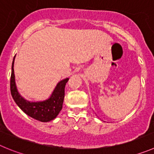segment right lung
Returning <instances> with one entry per match:
<instances>
[{"mask_svg": "<svg viewBox=\"0 0 154 154\" xmlns=\"http://www.w3.org/2000/svg\"><path fill=\"white\" fill-rule=\"evenodd\" d=\"M15 56L12 63L11 77V92L14 100L23 112L35 120L42 122H48L54 119L62 109L64 88L69 78H65L58 82L50 97L47 100L38 102L29 101L19 93L17 88L14 70Z\"/></svg>", "mask_w": 154, "mask_h": 154, "instance_id": "obj_1", "label": "right lung"}]
</instances>
